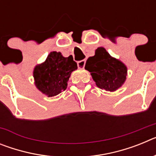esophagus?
I'll return each mask as SVG.
<instances>
[{"label": "esophagus", "mask_w": 156, "mask_h": 156, "mask_svg": "<svg viewBox=\"0 0 156 156\" xmlns=\"http://www.w3.org/2000/svg\"><path fill=\"white\" fill-rule=\"evenodd\" d=\"M86 64V60H81L77 62V66H78V68L80 69H83Z\"/></svg>", "instance_id": "esophagus-1"}]
</instances>
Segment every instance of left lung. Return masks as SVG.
Returning <instances> with one entry per match:
<instances>
[{"instance_id": "obj_1", "label": "left lung", "mask_w": 156, "mask_h": 156, "mask_svg": "<svg viewBox=\"0 0 156 156\" xmlns=\"http://www.w3.org/2000/svg\"><path fill=\"white\" fill-rule=\"evenodd\" d=\"M85 69L90 72L96 85L101 89L114 91L126 80V66L112 58L104 48L95 51V55L87 59Z\"/></svg>"}]
</instances>
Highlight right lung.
<instances>
[{"label": "right lung", "mask_w": 156, "mask_h": 156, "mask_svg": "<svg viewBox=\"0 0 156 156\" xmlns=\"http://www.w3.org/2000/svg\"><path fill=\"white\" fill-rule=\"evenodd\" d=\"M76 69L72 55L65 58L60 52H51L46 61L34 69L36 86L48 97L55 96L66 90L71 73Z\"/></svg>", "instance_id": "1"}]
</instances>
